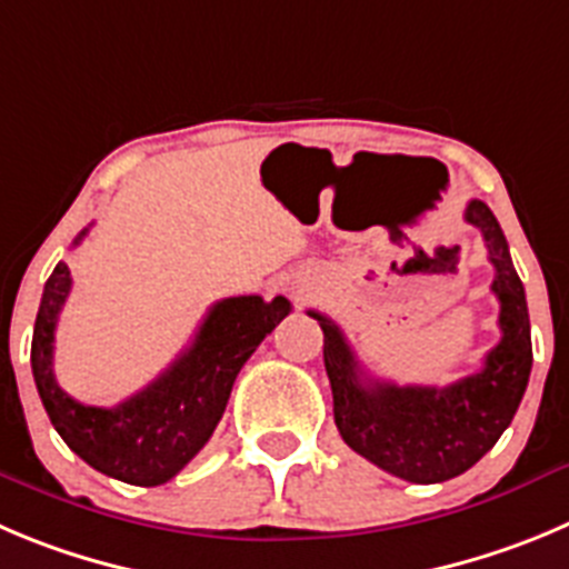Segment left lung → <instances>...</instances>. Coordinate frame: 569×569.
Masks as SVG:
<instances>
[{
	"mask_svg": "<svg viewBox=\"0 0 569 569\" xmlns=\"http://www.w3.org/2000/svg\"><path fill=\"white\" fill-rule=\"evenodd\" d=\"M463 219L482 232L493 263L491 291L500 300L502 339L477 373L449 387H398L370 379L337 322L309 311L326 337L322 359L342 440L379 469L423 486L463 475L500 440L517 416L533 365L528 302L500 221L480 199L469 201Z\"/></svg>",
	"mask_w": 569,
	"mask_h": 569,
	"instance_id": "obj_1",
	"label": "left lung"
}]
</instances>
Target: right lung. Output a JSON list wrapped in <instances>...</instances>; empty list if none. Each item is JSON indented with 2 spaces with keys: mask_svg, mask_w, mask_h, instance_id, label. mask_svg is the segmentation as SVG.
<instances>
[{
  "mask_svg": "<svg viewBox=\"0 0 569 569\" xmlns=\"http://www.w3.org/2000/svg\"><path fill=\"white\" fill-rule=\"evenodd\" d=\"M69 289L72 278L61 260L44 283L30 348L41 405L78 458L131 486H162L201 452L224 416L243 362L291 311L286 297L272 302L258 295L227 297L207 311L190 348L159 379L117 407H87L58 387L52 370L58 315Z\"/></svg>",
  "mask_w": 569,
  "mask_h": 569,
  "instance_id": "obj_1",
  "label": "right lung"
}]
</instances>
